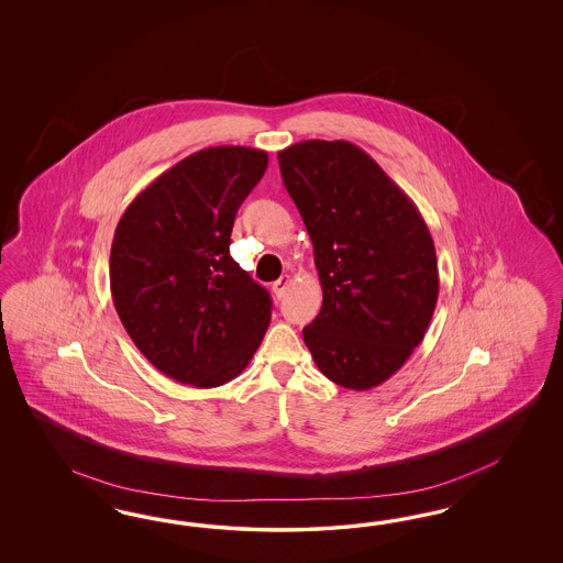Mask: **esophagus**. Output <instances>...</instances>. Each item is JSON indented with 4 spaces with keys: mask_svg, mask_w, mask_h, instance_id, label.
Wrapping results in <instances>:
<instances>
[{
    "mask_svg": "<svg viewBox=\"0 0 563 563\" xmlns=\"http://www.w3.org/2000/svg\"><path fill=\"white\" fill-rule=\"evenodd\" d=\"M290 285V276H280L278 280H274L273 283V290L274 295L280 299L283 295H285V290L289 289Z\"/></svg>",
    "mask_w": 563,
    "mask_h": 563,
    "instance_id": "34e87169",
    "label": "esophagus"
}]
</instances>
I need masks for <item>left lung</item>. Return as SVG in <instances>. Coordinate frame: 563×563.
Listing matches in <instances>:
<instances>
[{"mask_svg":"<svg viewBox=\"0 0 563 563\" xmlns=\"http://www.w3.org/2000/svg\"><path fill=\"white\" fill-rule=\"evenodd\" d=\"M278 165L324 292L303 341L330 382L372 390L407 363L435 311L431 233L409 196L346 140L297 142Z\"/></svg>","mask_w":563,"mask_h":563,"instance_id":"1","label":"left lung"}]
</instances>
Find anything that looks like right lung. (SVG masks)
Returning <instances> with one entry per match:
<instances>
[{
  "label": "right lung",
  "instance_id": "right-lung-1",
  "mask_svg": "<svg viewBox=\"0 0 563 563\" xmlns=\"http://www.w3.org/2000/svg\"><path fill=\"white\" fill-rule=\"evenodd\" d=\"M266 167L257 148L198 151L142 189L118 222L109 283L121 324L179 384L235 379L268 330V290L229 254L239 206Z\"/></svg>",
  "mask_w": 563,
  "mask_h": 563
}]
</instances>
